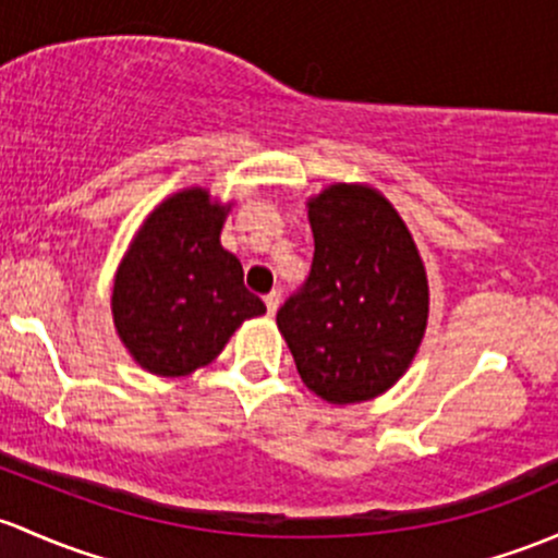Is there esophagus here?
<instances>
[{"instance_id":"obj_1","label":"esophagus","mask_w":558,"mask_h":558,"mask_svg":"<svg viewBox=\"0 0 558 558\" xmlns=\"http://www.w3.org/2000/svg\"><path fill=\"white\" fill-rule=\"evenodd\" d=\"M264 304H267V313L272 315L275 310L280 307V291H278V289H275V291H269V294L264 296Z\"/></svg>"}]
</instances>
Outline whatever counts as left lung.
<instances>
[{
    "label": "left lung",
    "instance_id": "8db88e82",
    "mask_svg": "<svg viewBox=\"0 0 558 558\" xmlns=\"http://www.w3.org/2000/svg\"><path fill=\"white\" fill-rule=\"evenodd\" d=\"M315 254L280 304L278 328L302 383L331 403L396 385L427 324V278L412 234L383 195L333 184L310 203Z\"/></svg>",
    "mask_w": 558,
    "mask_h": 558
}]
</instances>
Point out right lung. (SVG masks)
<instances>
[{
  "label": "right lung",
  "mask_w": 558,
  "mask_h": 558,
  "mask_svg": "<svg viewBox=\"0 0 558 558\" xmlns=\"http://www.w3.org/2000/svg\"><path fill=\"white\" fill-rule=\"evenodd\" d=\"M227 208L205 190L157 205L120 264L114 326L141 366L181 377L214 361L245 318L267 313L243 283V264L221 248Z\"/></svg>",
  "instance_id": "right-lung-1"
}]
</instances>
